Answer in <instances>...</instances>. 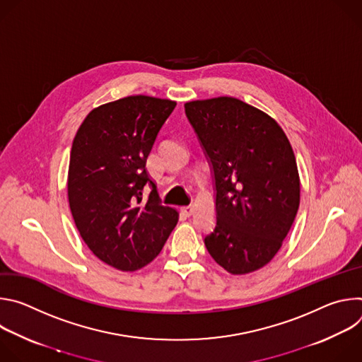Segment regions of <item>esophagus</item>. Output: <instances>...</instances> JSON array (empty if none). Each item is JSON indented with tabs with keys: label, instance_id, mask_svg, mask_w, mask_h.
Segmentation results:
<instances>
[{
	"label": "esophagus",
	"instance_id": "esophagus-1",
	"mask_svg": "<svg viewBox=\"0 0 362 362\" xmlns=\"http://www.w3.org/2000/svg\"><path fill=\"white\" fill-rule=\"evenodd\" d=\"M180 211H182V214H183L186 218H189V216H192V214H193V206H183V208H182Z\"/></svg>",
	"mask_w": 362,
	"mask_h": 362
}]
</instances>
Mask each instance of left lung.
<instances>
[{"label":"left lung","mask_w":362,"mask_h":362,"mask_svg":"<svg viewBox=\"0 0 362 362\" xmlns=\"http://www.w3.org/2000/svg\"><path fill=\"white\" fill-rule=\"evenodd\" d=\"M185 112L215 176L216 226L204 238L206 249L232 275L261 269L299 208L292 146L275 119L235 97L187 101Z\"/></svg>","instance_id":"8db88e82"}]
</instances>
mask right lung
I'll return each mask as SVG.
<instances>
[{
  "label": "right lung",
  "instance_id": "add662e5",
  "mask_svg": "<svg viewBox=\"0 0 362 362\" xmlns=\"http://www.w3.org/2000/svg\"><path fill=\"white\" fill-rule=\"evenodd\" d=\"M176 101L129 95L93 109L73 140L67 192L74 223L105 264L141 269L156 257L179 221L159 202L146 160ZM152 186L149 199L142 189Z\"/></svg>",
  "mask_w": 362,
  "mask_h": 362
}]
</instances>
